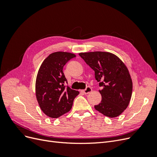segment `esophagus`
Segmentation results:
<instances>
[{"instance_id": "34e87169", "label": "esophagus", "mask_w": 157, "mask_h": 157, "mask_svg": "<svg viewBox=\"0 0 157 157\" xmlns=\"http://www.w3.org/2000/svg\"><path fill=\"white\" fill-rule=\"evenodd\" d=\"M92 89L90 88V86H87L86 87V88L85 89V90H82V93H84V94H89L90 92H92Z\"/></svg>"}]
</instances>
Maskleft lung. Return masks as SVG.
Listing matches in <instances>:
<instances>
[{"label": "left lung", "mask_w": 157, "mask_h": 157, "mask_svg": "<svg viewBox=\"0 0 157 157\" xmlns=\"http://www.w3.org/2000/svg\"><path fill=\"white\" fill-rule=\"evenodd\" d=\"M78 55L95 71V78L103 87L99 90L101 101L94 108L108 117L119 116L129 105L132 94V80L124 63L111 52H82Z\"/></svg>", "instance_id": "8db88e82"}]
</instances>
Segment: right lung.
Listing matches in <instances>:
<instances>
[{"mask_svg":"<svg viewBox=\"0 0 157 157\" xmlns=\"http://www.w3.org/2000/svg\"><path fill=\"white\" fill-rule=\"evenodd\" d=\"M76 55L70 52H56L50 54L42 63L38 71L35 94L37 101L46 116L56 118L68 113L74 99L79 92L65 88L67 82L63 72V66Z\"/></svg>","mask_w":157,"mask_h":157,"instance_id":"obj_1","label":"right lung"}]
</instances>
